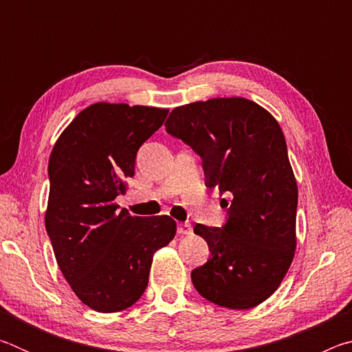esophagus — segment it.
<instances>
[{"label": "esophagus", "instance_id": "34e87169", "mask_svg": "<svg viewBox=\"0 0 352 352\" xmlns=\"http://www.w3.org/2000/svg\"><path fill=\"white\" fill-rule=\"evenodd\" d=\"M177 233L178 234H190L192 233V226H190L189 223H178V226H177Z\"/></svg>", "mask_w": 352, "mask_h": 352}]
</instances>
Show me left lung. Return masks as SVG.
<instances>
[{"label": "left lung", "instance_id": "1", "mask_svg": "<svg viewBox=\"0 0 352 352\" xmlns=\"http://www.w3.org/2000/svg\"><path fill=\"white\" fill-rule=\"evenodd\" d=\"M166 132L201 158L206 186L222 199V228L197 223L211 258L190 273L214 305L252 309L275 292L296 247L298 188L281 127L269 111L243 98H217L177 107Z\"/></svg>", "mask_w": 352, "mask_h": 352}]
</instances>
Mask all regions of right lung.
Returning a JSON list of instances; mask_svg holds the SVG:
<instances>
[{
    "label": "right lung",
    "instance_id": "add662e5",
    "mask_svg": "<svg viewBox=\"0 0 352 352\" xmlns=\"http://www.w3.org/2000/svg\"><path fill=\"white\" fill-rule=\"evenodd\" d=\"M169 110L98 102L77 115L50 157L45 225L57 264L93 311L130 307L144 294L153 253L174 239L169 216L133 217L115 199L135 175L136 153Z\"/></svg>",
    "mask_w": 352,
    "mask_h": 352
}]
</instances>
